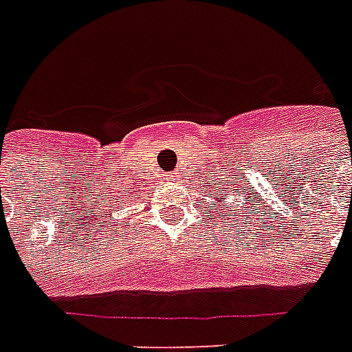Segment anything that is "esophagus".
<instances>
[{
  "instance_id": "obj_1",
  "label": "esophagus",
  "mask_w": 352,
  "mask_h": 352,
  "mask_svg": "<svg viewBox=\"0 0 352 352\" xmlns=\"http://www.w3.org/2000/svg\"><path fill=\"white\" fill-rule=\"evenodd\" d=\"M170 177H173V175H166V179H170Z\"/></svg>"
}]
</instances>
